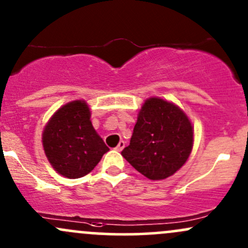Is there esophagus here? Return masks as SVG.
I'll return each instance as SVG.
<instances>
[{"label": "esophagus", "instance_id": "1", "mask_svg": "<svg viewBox=\"0 0 248 248\" xmlns=\"http://www.w3.org/2000/svg\"><path fill=\"white\" fill-rule=\"evenodd\" d=\"M124 148V141H120L119 145L116 146L115 149H116V151H118V152H121Z\"/></svg>", "mask_w": 248, "mask_h": 248}]
</instances>
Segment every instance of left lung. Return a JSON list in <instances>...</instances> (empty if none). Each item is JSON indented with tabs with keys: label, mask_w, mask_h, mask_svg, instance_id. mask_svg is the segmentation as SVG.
Returning <instances> with one entry per match:
<instances>
[{
	"label": "left lung",
	"mask_w": 248,
	"mask_h": 248,
	"mask_svg": "<svg viewBox=\"0 0 248 248\" xmlns=\"http://www.w3.org/2000/svg\"><path fill=\"white\" fill-rule=\"evenodd\" d=\"M193 147V128L186 114L173 103L152 97L143 103L121 155L151 180L173 175L187 161Z\"/></svg>",
	"instance_id": "obj_1"
}]
</instances>
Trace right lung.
<instances>
[{
    "label": "right lung",
    "instance_id": "1",
    "mask_svg": "<svg viewBox=\"0 0 248 248\" xmlns=\"http://www.w3.org/2000/svg\"><path fill=\"white\" fill-rule=\"evenodd\" d=\"M42 143L54 170L69 179L87 175L109 151L95 132L88 106L80 100L54 114L43 130Z\"/></svg>",
    "mask_w": 248,
    "mask_h": 248
}]
</instances>
